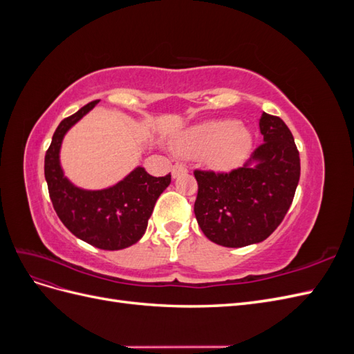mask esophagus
Masks as SVG:
<instances>
[{"label":"esophagus","instance_id":"34e87169","mask_svg":"<svg viewBox=\"0 0 354 354\" xmlns=\"http://www.w3.org/2000/svg\"><path fill=\"white\" fill-rule=\"evenodd\" d=\"M187 173H189V169H187V167L183 165V164H176V165L173 167V171H171V174H173L174 178H177V177H180V176H185V174H187Z\"/></svg>","mask_w":354,"mask_h":354}]
</instances>
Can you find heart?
I'll return each mask as SVG.
<instances>
[{
    "label": "heart",
    "instance_id": "1",
    "mask_svg": "<svg viewBox=\"0 0 354 354\" xmlns=\"http://www.w3.org/2000/svg\"><path fill=\"white\" fill-rule=\"evenodd\" d=\"M174 147L187 158L202 156L212 169L230 171L250 155L252 134L236 120H212L181 131Z\"/></svg>",
    "mask_w": 354,
    "mask_h": 354
}]
</instances>
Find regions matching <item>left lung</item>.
Segmentation results:
<instances>
[{
    "mask_svg": "<svg viewBox=\"0 0 354 354\" xmlns=\"http://www.w3.org/2000/svg\"><path fill=\"white\" fill-rule=\"evenodd\" d=\"M263 145L229 174L195 171V216L205 236L227 248L259 243L282 223L299 181V153L281 118L263 112Z\"/></svg>",
    "mask_w": 354,
    "mask_h": 354,
    "instance_id": "1",
    "label": "left lung"
}]
</instances>
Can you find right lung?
<instances>
[{
	"mask_svg": "<svg viewBox=\"0 0 354 354\" xmlns=\"http://www.w3.org/2000/svg\"><path fill=\"white\" fill-rule=\"evenodd\" d=\"M99 102L85 104L59 124L46 153L44 174L53 207L68 230L95 248L118 251L142 239L158 198L171 183V174L153 177L143 167H136L106 189L88 190L72 183L60 164L63 138Z\"/></svg>",
	"mask_w": 354,
	"mask_h": 354,
	"instance_id": "right-lung-1",
	"label": "right lung"
}]
</instances>
